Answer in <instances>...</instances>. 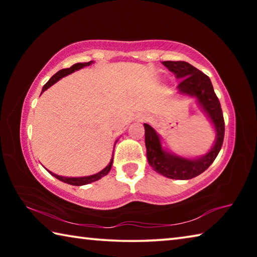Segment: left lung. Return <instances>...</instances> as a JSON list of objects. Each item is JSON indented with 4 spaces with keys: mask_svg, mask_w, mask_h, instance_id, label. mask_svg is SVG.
I'll return each mask as SVG.
<instances>
[{
    "mask_svg": "<svg viewBox=\"0 0 257 257\" xmlns=\"http://www.w3.org/2000/svg\"><path fill=\"white\" fill-rule=\"evenodd\" d=\"M163 64L180 79L178 88L182 94L196 96L204 111L210 116L216 132V142L208 153L197 160H188L165 153L160 138L150 124L144 123L147 160L152 168L171 179L187 180L201 175L213 163L222 147L224 119L219 98L213 89L211 79L205 73L185 61H164Z\"/></svg>",
    "mask_w": 257,
    "mask_h": 257,
    "instance_id": "1",
    "label": "left lung"
}]
</instances>
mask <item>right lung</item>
<instances>
[{"mask_svg":"<svg viewBox=\"0 0 257 257\" xmlns=\"http://www.w3.org/2000/svg\"><path fill=\"white\" fill-rule=\"evenodd\" d=\"M92 63H93V61H89V62H84V63H76V64H73V66H72V67H70V68H66V69H62V70L58 71V72L55 73L54 76H52L51 79L46 82V84L44 85V87H43L42 93H43V92H45V90H46L47 88H49L50 86H52L53 84H55V82L58 81V80H60L61 78H63L64 76L70 75V73H72L73 71L79 70V69L84 68V67H87V66H89V64H92ZM112 162H113V156H112V159H111V162L108 163V165H107V167H106L105 169H103L102 171H99L98 173H96V175H93V176H89V177H81V178H68V177H61V176H58V175H55V173L51 172V171H50V173H51V175L53 176V177H55L56 179H59V180L63 181V182H67V184H69V185H73V186H82V185L90 184V182L96 181V180H98V179H101L102 177L106 176L107 173H108V171L111 170Z\"/></svg>","mask_w":257,"mask_h":257,"instance_id":"right-lung-1","label":"right lung"}]
</instances>
